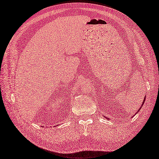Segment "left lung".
<instances>
[{
	"instance_id": "8db88e82",
	"label": "left lung",
	"mask_w": 159,
	"mask_h": 159,
	"mask_svg": "<svg viewBox=\"0 0 159 159\" xmlns=\"http://www.w3.org/2000/svg\"><path fill=\"white\" fill-rule=\"evenodd\" d=\"M145 99H144V102H143V103H142V106H141V107H140V108H139V110H138V111H137L136 112H135V114H136V113H138V112L140 111V108H142V106H143V103H144V102H145Z\"/></svg>"
}]
</instances>
